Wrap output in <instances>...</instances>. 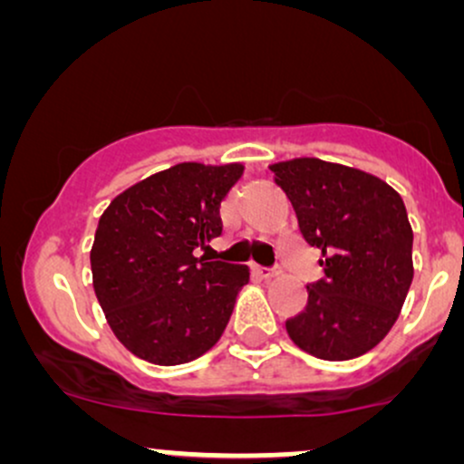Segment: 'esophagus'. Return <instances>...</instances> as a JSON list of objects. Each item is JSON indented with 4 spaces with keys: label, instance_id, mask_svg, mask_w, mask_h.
<instances>
[{
    "label": "esophagus",
    "instance_id": "34e87169",
    "mask_svg": "<svg viewBox=\"0 0 464 464\" xmlns=\"http://www.w3.org/2000/svg\"><path fill=\"white\" fill-rule=\"evenodd\" d=\"M255 273L262 276V279L270 281V279H276V276L281 275V270H276V268H264V266H255Z\"/></svg>",
    "mask_w": 464,
    "mask_h": 464
}]
</instances>
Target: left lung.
I'll use <instances>...</instances> for the list:
<instances>
[{
  "instance_id": "1",
  "label": "left lung",
  "mask_w": 464,
  "mask_h": 464,
  "mask_svg": "<svg viewBox=\"0 0 464 464\" xmlns=\"http://www.w3.org/2000/svg\"><path fill=\"white\" fill-rule=\"evenodd\" d=\"M295 207L310 246L321 248L323 279L287 318L296 347L321 360H351L380 344L399 318L414 276L406 205L364 169L301 157L268 165Z\"/></svg>"
}]
</instances>
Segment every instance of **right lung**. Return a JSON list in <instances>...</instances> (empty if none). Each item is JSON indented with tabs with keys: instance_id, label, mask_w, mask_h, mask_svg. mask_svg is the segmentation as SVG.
Here are the masks:
<instances>
[{
	"instance_id": "1",
	"label": "right lung",
	"mask_w": 464,
	"mask_h": 464,
	"mask_svg": "<svg viewBox=\"0 0 464 464\" xmlns=\"http://www.w3.org/2000/svg\"><path fill=\"white\" fill-rule=\"evenodd\" d=\"M242 163H177L111 200L92 246L93 290L137 358L177 366L225 334L248 266L205 262L196 248L222 233L220 202Z\"/></svg>"
}]
</instances>
